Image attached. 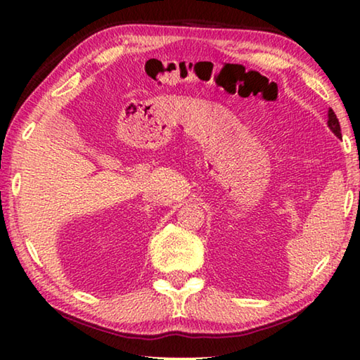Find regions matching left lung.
Returning a JSON list of instances; mask_svg holds the SVG:
<instances>
[{"label": "left lung", "mask_w": 360, "mask_h": 360, "mask_svg": "<svg viewBox=\"0 0 360 360\" xmlns=\"http://www.w3.org/2000/svg\"><path fill=\"white\" fill-rule=\"evenodd\" d=\"M327 125L328 129H330L335 135L341 136V129H340V122L337 119V115H335L333 109H328V120H327Z\"/></svg>", "instance_id": "8db88e82"}]
</instances>
